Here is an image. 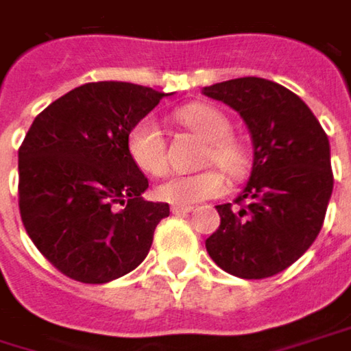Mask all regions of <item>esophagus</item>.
I'll return each mask as SVG.
<instances>
[{"label":"esophagus","mask_w":351,"mask_h":351,"mask_svg":"<svg viewBox=\"0 0 351 351\" xmlns=\"http://www.w3.org/2000/svg\"><path fill=\"white\" fill-rule=\"evenodd\" d=\"M193 210V206H184V204H173L171 206V213L173 215H186V213H191Z\"/></svg>","instance_id":"34e87169"}]
</instances>
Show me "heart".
Masks as SVG:
<instances>
[{
    "label": "heart",
    "instance_id": "obj_1",
    "mask_svg": "<svg viewBox=\"0 0 351 351\" xmlns=\"http://www.w3.org/2000/svg\"><path fill=\"white\" fill-rule=\"evenodd\" d=\"M175 119L193 133L206 141L202 153L204 165H217L232 178H238L248 169V153L230 136L232 125L228 117L217 107L204 103H191L180 107ZM127 153L134 165L147 175H162L167 169L165 155V136L160 133L155 119L143 117L136 121L127 134ZM224 176L217 169H206L195 175H176L167 178L156 186L155 195L158 200L169 204H193L204 198L218 196L224 191Z\"/></svg>",
    "mask_w": 351,
    "mask_h": 351
}]
</instances>
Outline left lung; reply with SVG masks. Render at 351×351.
<instances>
[{"instance_id": "left-lung-1", "label": "left lung", "mask_w": 351, "mask_h": 351, "mask_svg": "<svg viewBox=\"0 0 351 351\" xmlns=\"http://www.w3.org/2000/svg\"><path fill=\"white\" fill-rule=\"evenodd\" d=\"M246 123L254 162L234 204H218L220 226L206 252L224 272L270 278L294 264L318 237L334 189L330 143L298 95L274 81L240 77L204 87Z\"/></svg>"}]
</instances>
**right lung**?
<instances>
[{
	"mask_svg": "<svg viewBox=\"0 0 351 351\" xmlns=\"http://www.w3.org/2000/svg\"><path fill=\"white\" fill-rule=\"evenodd\" d=\"M165 93L99 81L53 101L19 147V215L37 250L67 278L105 284L151 250L167 202H149V178L127 134Z\"/></svg>",
	"mask_w": 351,
	"mask_h": 351,
	"instance_id": "right-lung-1",
	"label": "right lung"
}]
</instances>
